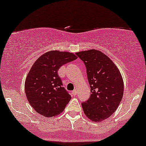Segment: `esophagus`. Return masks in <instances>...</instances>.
I'll list each match as a JSON object with an SVG mask.
<instances>
[{
    "label": "esophagus",
    "mask_w": 146,
    "mask_h": 146,
    "mask_svg": "<svg viewBox=\"0 0 146 146\" xmlns=\"http://www.w3.org/2000/svg\"><path fill=\"white\" fill-rule=\"evenodd\" d=\"M71 94H72V97H75V96H76V94H77L76 90H74V91H72Z\"/></svg>",
    "instance_id": "34e87169"
}]
</instances>
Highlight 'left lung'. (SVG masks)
I'll return each mask as SVG.
<instances>
[{
    "mask_svg": "<svg viewBox=\"0 0 146 146\" xmlns=\"http://www.w3.org/2000/svg\"><path fill=\"white\" fill-rule=\"evenodd\" d=\"M76 54L85 65L91 88L89 99L81 104L84 113L90 120L102 122L116 110L123 99V78L116 65L101 51L91 49Z\"/></svg>",
    "mask_w": 146,
    "mask_h": 146,
    "instance_id": "8db88e82",
    "label": "left lung"
}]
</instances>
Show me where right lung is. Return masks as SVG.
Instances as JSON below:
<instances>
[{"instance_id":"1","label":"right lung","mask_w":146,"mask_h":146,"mask_svg":"<svg viewBox=\"0 0 146 146\" xmlns=\"http://www.w3.org/2000/svg\"><path fill=\"white\" fill-rule=\"evenodd\" d=\"M69 52L51 51L39 57L30 69L25 82L27 100L36 111L45 117L62 112L71 100L63 87L58 70L63 65L76 59Z\"/></svg>"}]
</instances>
